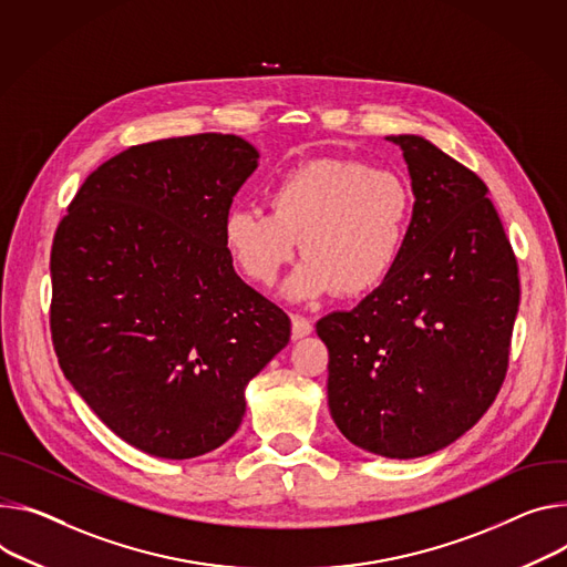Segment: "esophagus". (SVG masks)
Masks as SVG:
<instances>
[{"label": "esophagus", "mask_w": 567, "mask_h": 567, "mask_svg": "<svg viewBox=\"0 0 567 567\" xmlns=\"http://www.w3.org/2000/svg\"><path fill=\"white\" fill-rule=\"evenodd\" d=\"M312 330H315V326H312L310 319H305L300 315H291V334H293V339H302L307 334H312Z\"/></svg>", "instance_id": "1"}]
</instances>
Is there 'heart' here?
I'll return each mask as SVG.
<instances>
[{"label": "heart", "mask_w": 567, "mask_h": 567, "mask_svg": "<svg viewBox=\"0 0 567 567\" xmlns=\"http://www.w3.org/2000/svg\"><path fill=\"white\" fill-rule=\"evenodd\" d=\"M267 200L271 215L255 208L226 215L224 246L246 278L271 287L300 241L305 260L285 285L293 300L380 287L402 260L414 219V192L398 172L348 158L280 174Z\"/></svg>", "instance_id": "b5f03b06"}]
</instances>
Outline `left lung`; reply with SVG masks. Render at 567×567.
I'll return each mask as SVG.
<instances>
[{"label": "left lung", "instance_id": "obj_1", "mask_svg": "<svg viewBox=\"0 0 567 567\" xmlns=\"http://www.w3.org/2000/svg\"><path fill=\"white\" fill-rule=\"evenodd\" d=\"M402 148L414 219L393 274L350 312L317 323L339 432L386 458L432 454L493 404L520 282L484 181L421 135Z\"/></svg>", "mask_w": 567, "mask_h": 567}]
</instances>
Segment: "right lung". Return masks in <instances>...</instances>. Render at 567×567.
Segmentation results:
<instances>
[{
	"instance_id": "right-lung-1",
	"label": "right lung",
	"mask_w": 567,
	"mask_h": 567,
	"mask_svg": "<svg viewBox=\"0 0 567 567\" xmlns=\"http://www.w3.org/2000/svg\"><path fill=\"white\" fill-rule=\"evenodd\" d=\"M260 153L237 135L137 144L92 172L51 246L59 364L128 445L192 458L241 425L246 386L291 323L224 246L233 196Z\"/></svg>"
}]
</instances>
